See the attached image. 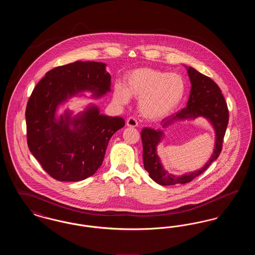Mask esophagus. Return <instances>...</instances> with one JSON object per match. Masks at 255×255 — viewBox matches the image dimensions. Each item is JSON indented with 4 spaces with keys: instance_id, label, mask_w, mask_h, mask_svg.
<instances>
[{
    "instance_id": "1",
    "label": "esophagus",
    "mask_w": 255,
    "mask_h": 255,
    "mask_svg": "<svg viewBox=\"0 0 255 255\" xmlns=\"http://www.w3.org/2000/svg\"><path fill=\"white\" fill-rule=\"evenodd\" d=\"M126 124H127L128 127H136L138 123H137V121H136L134 118L131 117V118H129V119L127 120Z\"/></svg>"
}]
</instances>
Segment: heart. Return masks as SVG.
Returning a JSON list of instances; mask_svg holds the SVG:
<instances>
[{
    "label": "heart",
    "instance_id": "b5f03b06",
    "mask_svg": "<svg viewBox=\"0 0 255 255\" xmlns=\"http://www.w3.org/2000/svg\"><path fill=\"white\" fill-rule=\"evenodd\" d=\"M185 94V83L178 73H168L152 68L135 69L126 74L125 88L118 84L114 100L120 105L130 97L138 100L140 114L151 121L166 118L179 107Z\"/></svg>",
    "mask_w": 255,
    "mask_h": 255
}]
</instances>
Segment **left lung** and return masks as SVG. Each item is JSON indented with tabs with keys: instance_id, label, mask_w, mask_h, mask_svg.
Instances as JSON below:
<instances>
[{
	"instance_id": "obj_1",
	"label": "left lung",
	"mask_w": 255,
	"mask_h": 255,
	"mask_svg": "<svg viewBox=\"0 0 255 255\" xmlns=\"http://www.w3.org/2000/svg\"><path fill=\"white\" fill-rule=\"evenodd\" d=\"M187 73L192 85L187 106L176 115L164 119L161 122V127L166 128L179 120L205 117L213 124L216 132V144L212 157L202 169L183 176H175L163 169L157 155L156 148L160 140L162 132L159 130L156 131L150 128H143L140 135L143 146L144 169L149 173L151 179L161 185L187 183L204 173L221 154L224 136L229 123L230 114L228 105L219 86L211 78L199 73L191 67L187 68Z\"/></svg>"
}]
</instances>
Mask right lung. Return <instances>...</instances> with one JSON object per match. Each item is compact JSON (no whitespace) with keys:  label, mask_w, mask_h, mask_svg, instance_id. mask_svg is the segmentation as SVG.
<instances>
[{"label":"right lung","mask_w":255,"mask_h":255,"mask_svg":"<svg viewBox=\"0 0 255 255\" xmlns=\"http://www.w3.org/2000/svg\"><path fill=\"white\" fill-rule=\"evenodd\" d=\"M105 64L76 61L56 67L37 83L26 104V141L29 151L49 176L60 182H78L93 176L102 164L112 135L125 125L119 117L99 115L91 107L79 118L55 120L57 106L82 91L96 97L110 91ZM72 123L75 128L71 130Z\"/></svg>","instance_id":"obj_1"}]
</instances>
